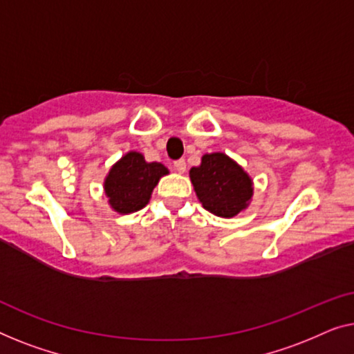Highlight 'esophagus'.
<instances>
[{
  "instance_id": "1",
  "label": "esophagus",
  "mask_w": 354,
  "mask_h": 354,
  "mask_svg": "<svg viewBox=\"0 0 354 354\" xmlns=\"http://www.w3.org/2000/svg\"><path fill=\"white\" fill-rule=\"evenodd\" d=\"M173 168H175L178 173H184V171H186V162H184L183 158H179V160L173 163Z\"/></svg>"
}]
</instances>
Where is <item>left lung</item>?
<instances>
[{"instance_id": "obj_1", "label": "left lung", "mask_w": 354, "mask_h": 354, "mask_svg": "<svg viewBox=\"0 0 354 354\" xmlns=\"http://www.w3.org/2000/svg\"><path fill=\"white\" fill-rule=\"evenodd\" d=\"M189 176L202 207L216 216H236L252 201V178L223 152L205 153L201 165L191 168Z\"/></svg>"}]
</instances>
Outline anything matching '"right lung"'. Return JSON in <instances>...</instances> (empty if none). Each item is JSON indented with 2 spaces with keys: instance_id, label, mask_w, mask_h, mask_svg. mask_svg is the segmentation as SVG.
Here are the masks:
<instances>
[{
  "instance_id": "1",
  "label": "right lung",
  "mask_w": 354,
  "mask_h": 354,
  "mask_svg": "<svg viewBox=\"0 0 354 354\" xmlns=\"http://www.w3.org/2000/svg\"><path fill=\"white\" fill-rule=\"evenodd\" d=\"M165 175L168 170L162 163H149L142 153L134 151L125 153L104 179L109 205L122 215L141 210L149 203L153 187Z\"/></svg>"
}]
</instances>
